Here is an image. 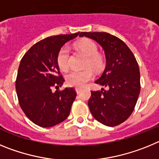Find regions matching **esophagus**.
Returning <instances> with one entry per match:
<instances>
[{"label": "esophagus", "instance_id": "obj_1", "mask_svg": "<svg viewBox=\"0 0 159 159\" xmlns=\"http://www.w3.org/2000/svg\"><path fill=\"white\" fill-rule=\"evenodd\" d=\"M81 91H82V88H75V92H77V94L80 93Z\"/></svg>", "mask_w": 159, "mask_h": 159}]
</instances>
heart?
Instances as JSON below:
<instances>
[{"label":"heart","instance_id":"obj_1","mask_svg":"<svg viewBox=\"0 0 159 159\" xmlns=\"http://www.w3.org/2000/svg\"><path fill=\"white\" fill-rule=\"evenodd\" d=\"M77 48L80 51L86 55L88 60L86 66H91L94 69L99 70L102 65V60L98 53V47L95 42L91 40H84L77 43ZM57 64L63 71L69 67L70 49L67 46L61 48L57 56ZM94 77V71L91 68H87L83 71H71L66 75V82L67 85L75 88H82L88 81Z\"/></svg>","mask_w":159,"mask_h":159}]
</instances>
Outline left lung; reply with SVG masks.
I'll return each instance as SVG.
<instances>
[{"label": "left lung", "mask_w": 159, "mask_h": 159, "mask_svg": "<svg viewBox=\"0 0 159 159\" xmlns=\"http://www.w3.org/2000/svg\"><path fill=\"white\" fill-rule=\"evenodd\" d=\"M99 43L104 50L106 67L95 84L107 90L92 91L90 111L97 121L116 127L132 114L140 93V72L134 54L122 40L107 32H80Z\"/></svg>", "instance_id": "8db88e82"}]
</instances>
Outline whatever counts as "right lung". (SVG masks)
I'll return each instance as SVG.
<instances>
[{"instance_id":"obj_1","label":"right lung","mask_w":159,"mask_h":159,"mask_svg":"<svg viewBox=\"0 0 159 159\" xmlns=\"http://www.w3.org/2000/svg\"><path fill=\"white\" fill-rule=\"evenodd\" d=\"M79 34L45 38L32 46L20 60L16 80L19 104L25 116L40 127H53L69 116L76 97L75 89L52 90L62 86L64 81L57 64L59 52Z\"/></svg>"}]
</instances>
